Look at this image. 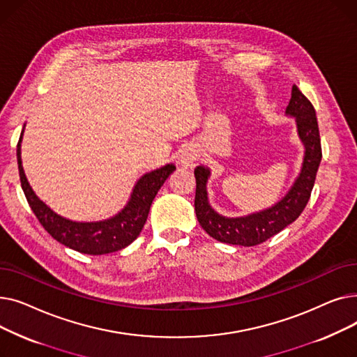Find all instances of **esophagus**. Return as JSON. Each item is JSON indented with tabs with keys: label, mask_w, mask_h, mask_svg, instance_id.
I'll list each match as a JSON object with an SVG mask.
<instances>
[{
	"label": "esophagus",
	"mask_w": 357,
	"mask_h": 357,
	"mask_svg": "<svg viewBox=\"0 0 357 357\" xmlns=\"http://www.w3.org/2000/svg\"><path fill=\"white\" fill-rule=\"evenodd\" d=\"M197 159V155L195 153H192V152H186V153H183L182 156H181V159H179V165L182 166V167H188V166H191L192 165V162Z\"/></svg>",
	"instance_id": "obj_1"
}]
</instances>
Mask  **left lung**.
<instances>
[{
	"label": "left lung",
	"mask_w": 357,
	"mask_h": 357,
	"mask_svg": "<svg viewBox=\"0 0 357 357\" xmlns=\"http://www.w3.org/2000/svg\"><path fill=\"white\" fill-rule=\"evenodd\" d=\"M285 114L295 119L298 137L304 144V158L301 171L289 191L272 207L241 217L218 214L208 201L210 167L204 165L195 167V214L201 227L213 238L229 245L256 246L284 230L304 211L321 162V142L315 109L296 85L292 86L291 101Z\"/></svg>",
	"instance_id": "left-lung-1"
}]
</instances>
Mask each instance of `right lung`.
Listing matches in <instances>:
<instances>
[{
  "mask_svg": "<svg viewBox=\"0 0 357 357\" xmlns=\"http://www.w3.org/2000/svg\"><path fill=\"white\" fill-rule=\"evenodd\" d=\"M23 133L24 127L17 144V163L18 172H20L22 188L29 205L45 230L54 240L84 255H107L121 250L127 248L130 243H133L144 226L150 205H152L160 186L176 169L174 163H167L140 176L133 186L127 204L116 215L100 221H73L54 213L33 191L23 169Z\"/></svg>",
  "mask_w": 357,
  "mask_h": 357,
  "instance_id": "1",
  "label": "right lung"
}]
</instances>
